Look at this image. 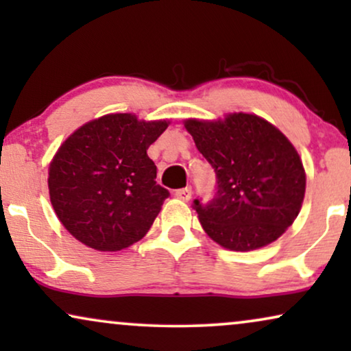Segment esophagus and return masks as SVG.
<instances>
[{"label":"esophagus","instance_id":"esophagus-1","mask_svg":"<svg viewBox=\"0 0 351 351\" xmlns=\"http://www.w3.org/2000/svg\"><path fill=\"white\" fill-rule=\"evenodd\" d=\"M174 195L182 201H189L191 198V195H193V190H191V186H185V189L176 190Z\"/></svg>","mask_w":351,"mask_h":351}]
</instances>
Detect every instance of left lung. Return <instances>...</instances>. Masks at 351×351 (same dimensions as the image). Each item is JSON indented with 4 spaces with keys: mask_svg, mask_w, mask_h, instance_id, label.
Listing matches in <instances>:
<instances>
[{
    "mask_svg": "<svg viewBox=\"0 0 351 351\" xmlns=\"http://www.w3.org/2000/svg\"><path fill=\"white\" fill-rule=\"evenodd\" d=\"M185 128L217 179L213 199L193 201L204 232L232 251H252L280 238L305 195V171L292 143L247 113L215 123L189 119Z\"/></svg>",
    "mask_w": 351,
    "mask_h": 351,
    "instance_id": "left-lung-1",
    "label": "left lung"
}]
</instances>
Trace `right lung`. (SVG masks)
Masks as SVG:
<instances>
[{
	"label": "right lung",
	"instance_id": "add662e5",
	"mask_svg": "<svg viewBox=\"0 0 351 351\" xmlns=\"http://www.w3.org/2000/svg\"><path fill=\"white\" fill-rule=\"evenodd\" d=\"M166 121L107 114L75 131L49 166L57 217L73 237L97 251H121L150 230L169 191L158 185L148 147Z\"/></svg>",
	"mask_w": 351,
	"mask_h": 351
}]
</instances>
